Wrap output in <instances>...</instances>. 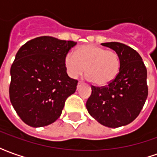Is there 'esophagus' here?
Returning a JSON list of instances; mask_svg holds the SVG:
<instances>
[{
    "instance_id": "34e87169",
    "label": "esophagus",
    "mask_w": 157,
    "mask_h": 157,
    "mask_svg": "<svg viewBox=\"0 0 157 157\" xmlns=\"http://www.w3.org/2000/svg\"><path fill=\"white\" fill-rule=\"evenodd\" d=\"M82 84H83V82H82V81H79L78 84H77V88H79V86H80L81 85H82Z\"/></svg>"
}]
</instances>
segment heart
I'll list each match as a JSON object with an SVG mask.
<instances>
[{"label": "heart", "mask_w": 157, "mask_h": 157, "mask_svg": "<svg viewBox=\"0 0 157 157\" xmlns=\"http://www.w3.org/2000/svg\"><path fill=\"white\" fill-rule=\"evenodd\" d=\"M64 65L70 77L76 78L86 71V77L96 85L104 86L115 78L119 71V57L113 50L94 44H84L69 52L64 58Z\"/></svg>", "instance_id": "obj_1"}]
</instances>
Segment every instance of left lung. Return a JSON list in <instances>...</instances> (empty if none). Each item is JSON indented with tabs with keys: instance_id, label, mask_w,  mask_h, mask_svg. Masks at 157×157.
<instances>
[{
	"instance_id": "obj_1",
	"label": "left lung",
	"mask_w": 157,
	"mask_h": 157,
	"mask_svg": "<svg viewBox=\"0 0 157 157\" xmlns=\"http://www.w3.org/2000/svg\"><path fill=\"white\" fill-rule=\"evenodd\" d=\"M119 57V71L105 86H92V94L86 107L89 114L101 124L118 128L138 117L148 96L147 71L140 55L129 46L102 43Z\"/></svg>"
}]
</instances>
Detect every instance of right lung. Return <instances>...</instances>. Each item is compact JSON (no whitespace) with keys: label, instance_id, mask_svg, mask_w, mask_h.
<instances>
[{"label":"right lung","instance_id":"1","mask_svg":"<svg viewBox=\"0 0 157 157\" xmlns=\"http://www.w3.org/2000/svg\"><path fill=\"white\" fill-rule=\"evenodd\" d=\"M76 42L42 36L19 48L11 67L10 100L17 113L31 127L47 126L61 115L65 100L76 90L69 77L65 55Z\"/></svg>","mask_w":157,"mask_h":157}]
</instances>
